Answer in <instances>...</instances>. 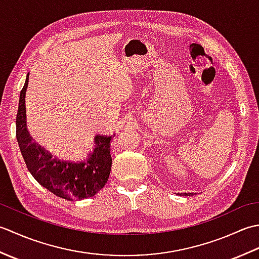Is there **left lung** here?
I'll return each instance as SVG.
<instances>
[{"label": "left lung", "mask_w": 259, "mask_h": 259, "mask_svg": "<svg viewBox=\"0 0 259 259\" xmlns=\"http://www.w3.org/2000/svg\"><path fill=\"white\" fill-rule=\"evenodd\" d=\"M179 196H192L195 195L194 192H180V194H178Z\"/></svg>", "instance_id": "left-lung-1"}]
</instances>
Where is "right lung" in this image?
Returning <instances> with one entry per match:
<instances>
[{"label": "right lung", "instance_id": "right-lung-1", "mask_svg": "<svg viewBox=\"0 0 259 259\" xmlns=\"http://www.w3.org/2000/svg\"><path fill=\"white\" fill-rule=\"evenodd\" d=\"M29 74L20 92L16 114V139L27 169L41 186L67 200L95 196L107 184L111 171L110 141L113 136H96L95 149L81 161H64L52 157L36 145L26 130L25 92Z\"/></svg>", "mask_w": 259, "mask_h": 259}]
</instances>
